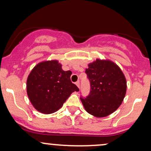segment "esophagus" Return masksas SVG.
<instances>
[{"label": "esophagus", "instance_id": "esophagus-1", "mask_svg": "<svg viewBox=\"0 0 151 151\" xmlns=\"http://www.w3.org/2000/svg\"><path fill=\"white\" fill-rule=\"evenodd\" d=\"M75 84H76V85L78 86V88H79V86H80V84H79V81H77V82H76Z\"/></svg>", "mask_w": 151, "mask_h": 151}]
</instances>
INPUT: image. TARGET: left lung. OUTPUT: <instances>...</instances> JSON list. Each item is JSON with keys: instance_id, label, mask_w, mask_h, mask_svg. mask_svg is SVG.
I'll use <instances>...</instances> for the list:
<instances>
[{"instance_id": "obj_1", "label": "left lung", "mask_w": 151, "mask_h": 151, "mask_svg": "<svg viewBox=\"0 0 151 151\" xmlns=\"http://www.w3.org/2000/svg\"><path fill=\"white\" fill-rule=\"evenodd\" d=\"M85 72L91 91L86 98L80 99L84 109L98 118L110 115L120 106L126 92V79L120 67L109 60L89 63Z\"/></svg>"}]
</instances>
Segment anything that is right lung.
<instances>
[{
    "label": "right lung",
    "mask_w": 151,
    "mask_h": 151,
    "mask_svg": "<svg viewBox=\"0 0 151 151\" xmlns=\"http://www.w3.org/2000/svg\"><path fill=\"white\" fill-rule=\"evenodd\" d=\"M71 71H64L58 60L40 62L27 77V93L34 108L40 113L52 114L63 106L79 88L70 80Z\"/></svg>",
    "instance_id": "add662e5"
}]
</instances>
